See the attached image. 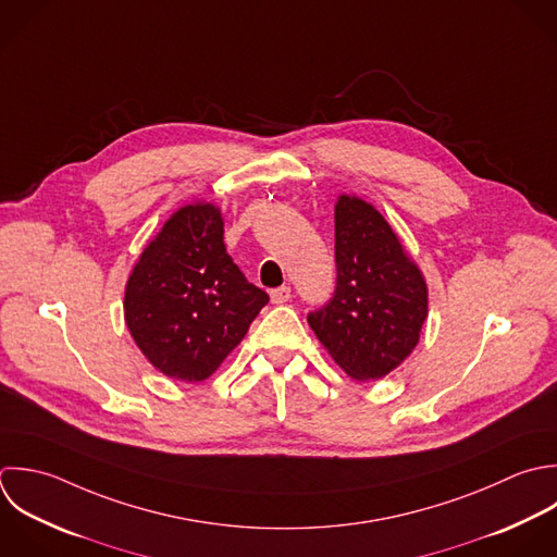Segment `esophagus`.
<instances>
[{
	"label": "esophagus",
	"instance_id": "esophagus-1",
	"mask_svg": "<svg viewBox=\"0 0 557 557\" xmlns=\"http://www.w3.org/2000/svg\"><path fill=\"white\" fill-rule=\"evenodd\" d=\"M290 297H293V293H290L288 286H280V288L271 290V301H273L275 306H282V304L290 301Z\"/></svg>",
	"mask_w": 557,
	"mask_h": 557
}]
</instances>
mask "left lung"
<instances>
[{"mask_svg": "<svg viewBox=\"0 0 557 557\" xmlns=\"http://www.w3.org/2000/svg\"><path fill=\"white\" fill-rule=\"evenodd\" d=\"M334 232L336 290L308 323L351 380H382L419 345L425 275L382 212L356 195H338Z\"/></svg>", "mask_w": 557, "mask_h": 557, "instance_id": "8db88e82", "label": "left lung"}]
</instances>
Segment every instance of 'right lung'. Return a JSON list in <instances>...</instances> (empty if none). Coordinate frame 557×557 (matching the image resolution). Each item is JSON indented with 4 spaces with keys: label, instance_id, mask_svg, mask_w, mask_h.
<instances>
[{
    "label": "right lung",
    "instance_id": "right-lung-1",
    "mask_svg": "<svg viewBox=\"0 0 557 557\" xmlns=\"http://www.w3.org/2000/svg\"><path fill=\"white\" fill-rule=\"evenodd\" d=\"M267 301L225 251L221 208L193 201L175 210L138 256L123 317L153 369L195 384L240 345Z\"/></svg>",
    "mask_w": 557,
    "mask_h": 557
}]
</instances>
